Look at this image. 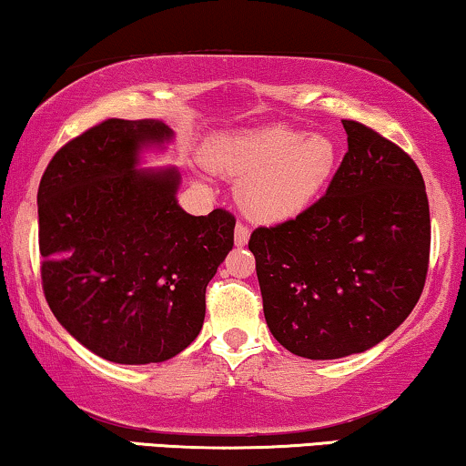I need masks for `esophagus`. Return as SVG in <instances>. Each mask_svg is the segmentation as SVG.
Wrapping results in <instances>:
<instances>
[{
  "label": "esophagus",
  "instance_id": "34e87169",
  "mask_svg": "<svg viewBox=\"0 0 466 466\" xmlns=\"http://www.w3.org/2000/svg\"><path fill=\"white\" fill-rule=\"evenodd\" d=\"M248 239H250V228L244 222H238V227H235V246H246Z\"/></svg>",
  "mask_w": 466,
  "mask_h": 466
}]
</instances>
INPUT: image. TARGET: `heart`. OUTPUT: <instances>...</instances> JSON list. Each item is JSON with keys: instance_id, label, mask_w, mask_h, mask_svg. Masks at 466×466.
Wrapping results in <instances>:
<instances>
[{"instance_id": "1", "label": "heart", "mask_w": 466, "mask_h": 466, "mask_svg": "<svg viewBox=\"0 0 466 466\" xmlns=\"http://www.w3.org/2000/svg\"><path fill=\"white\" fill-rule=\"evenodd\" d=\"M206 163L241 177L238 197L252 218L282 222L305 212L324 193L337 167V146L327 136L269 125L214 139Z\"/></svg>"}]
</instances>
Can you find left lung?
<instances>
[{
  "mask_svg": "<svg viewBox=\"0 0 466 466\" xmlns=\"http://www.w3.org/2000/svg\"><path fill=\"white\" fill-rule=\"evenodd\" d=\"M341 123L348 152L327 193L248 241L267 327L311 360L386 339L416 308L429 271L431 212L418 165L371 127Z\"/></svg>",
  "mask_w": 466,
  "mask_h": 466,
  "instance_id": "1",
  "label": "left lung"
}]
</instances>
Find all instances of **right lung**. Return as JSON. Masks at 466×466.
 <instances>
[{
  "label": "right lung",
  "instance_id": "add662e5",
  "mask_svg": "<svg viewBox=\"0 0 466 466\" xmlns=\"http://www.w3.org/2000/svg\"><path fill=\"white\" fill-rule=\"evenodd\" d=\"M169 137L161 120L107 118L56 150L37 188L48 308L120 365L163 362L195 341L209 279L233 248L231 212L190 216L176 169H136L144 146Z\"/></svg>",
  "mask_w": 466,
  "mask_h": 466
}]
</instances>
